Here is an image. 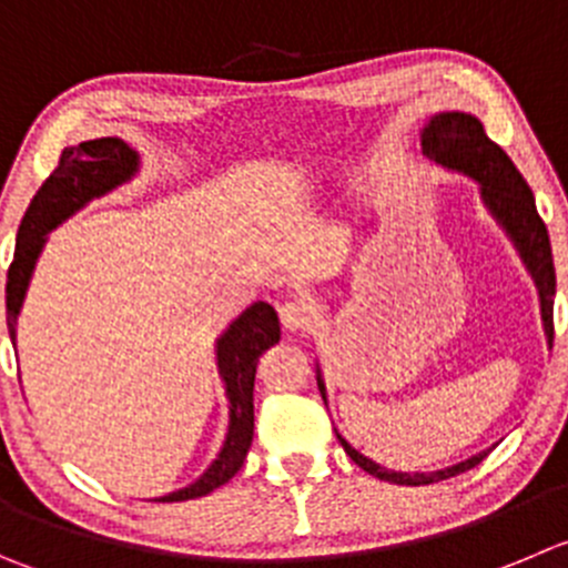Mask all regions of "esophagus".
<instances>
[{"mask_svg": "<svg viewBox=\"0 0 568 568\" xmlns=\"http://www.w3.org/2000/svg\"><path fill=\"white\" fill-rule=\"evenodd\" d=\"M278 317H281V326L290 328V332H306L312 323L317 321V310L304 298H293V301H284L278 306Z\"/></svg>", "mask_w": 568, "mask_h": 568, "instance_id": "34e87169", "label": "esophagus"}]
</instances>
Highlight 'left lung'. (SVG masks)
Here are the masks:
<instances>
[{
	"mask_svg": "<svg viewBox=\"0 0 568 568\" xmlns=\"http://www.w3.org/2000/svg\"><path fill=\"white\" fill-rule=\"evenodd\" d=\"M420 150H424L426 159H432L435 164L446 166V170L463 172V175L474 178L479 183V194H483V203L490 214H494L496 223L505 229V234L510 236V242L516 245L518 256L530 270L532 281L538 287V298H541V317H544V332H547L549 343L555 337V323H552V310H555V262H552V245H549V231L544 225L541 214L536 209V197H532L530 186L521 178V172L516 170L510 159H507L505 150L496 142H490L488 133H485L483 122L471 113L463 111H443L435 113L420 131ZM317 387L323 393V402H326V385H323V376L317 371ZM337 440L343 443L345 455L362 468V471L374 474V477L385 479L393 485H432L440 483V479L457 477V474L468 471V468L479 466V463L488 457L490 449L479 452V455L468 457V460L457 463V466L440 468V471L429 474H407V471H387L379 463L368 460L365 455L351 446L343 435H337Z\"/></svg>",
	"mask_w": 568,
	"mask_h": 568,
	"instance_id": "1",
	"label": "left lung"
}]
</instances>
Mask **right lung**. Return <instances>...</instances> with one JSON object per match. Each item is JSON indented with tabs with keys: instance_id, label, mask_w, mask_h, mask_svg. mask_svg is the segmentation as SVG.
Segmentation results:
<instances>
[{
	"instance_id": "1",
	"label": "right lung",
	"mask_w": 568,
	"mask_h": 568,
	"mask_svg": "<svg viewBox=\"0 0 568 568\" xmlns=\"http://www.w3.org/2000/svg\"><path fill=\"white\" fill-rule=\"evenodd\" d=\"M139 172V153L128 148L119 136L91 139L80 142L78 148H67L52 175L41 183L36 197L30 200L24 217H21L19 234H16V253L8 270V287H4V304H8V332L16 343V321H19L21 304H24L27 284L32 278L41 247L52 229L72 217L74 212L102 197L111 189L122 186ZM281 326L278 315L270 304L256 301L247 306L217 339V368L225 382L229 396V435L217 460L200 474L192 485L172 494L159 496L155 501H186L197 496L212 494L214 488L229 483L245 463L247 449L253 443V382H256L258 356L278 343Z\"/></svg>"
}]
</instances>
